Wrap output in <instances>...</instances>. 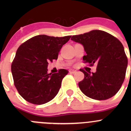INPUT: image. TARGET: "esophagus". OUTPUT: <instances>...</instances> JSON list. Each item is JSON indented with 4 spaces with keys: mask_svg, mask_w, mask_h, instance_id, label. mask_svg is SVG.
Here are the masks:
<instances>
[{
    "mask_svg": "<svg viewBox=\"0 0 131 131\" xmlns=\"http://www.w3.org/2000/svg\"><path fill=\"white\" fill-rule=\"evenodd\" d=\"M69 72H70V73H76L77 71L75 70L71 69V70H69Z\"/></svg>",
    "mask_w": 131,
    "mask_h": 131,
    "instance_id": "1",
    "label": "esophagus"
}]
</instances>
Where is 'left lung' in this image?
Masks as SVG:
<instances>
[{
  "instance_id": "8db88e82",
  "label": "left lung",
  "mask_w": 131,
  "mask_h": 131,
  "mask_svg": "<svg viewBox=\"0 0 131 131\" xmlns=\"http://www.w3.org/2000/svg\"><path fill=\"white\" fill-rule=\"evenodd\" d=\"M71 40L83 46L87 54L83 57L85 63L91 66L97 64L95 73L80 70L84 74V79L79 83L82 92L96 100L113 97L122 86L127 67L122 43L113 35L99 30L73 35Z\"/></svg>"
}]
</instances>
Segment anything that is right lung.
<instances>
[{"instance_id": "right-lung-1", "label": "right lung", "mask_w": 131, "mask_h": 131, "mask_svg": "<svg viewBox=\"0 0 131 131\" xmlns=\"http://www.w3.org/2000/svg\"><path fill=\"white\" fill-rule=\"evenodd\" d=\"M71 36L54 37L39 35L22 43L17 50L11 65L14 85L28 102L42 105L57 95L67 70L48 73L50 61L57 59L61 47Z\"/></svg>"}]
</instances>
